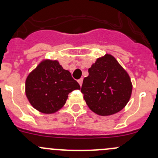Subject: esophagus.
Here are the masks:
<instances>
[{"instance_id": "obj_1", "label": "esophagus", "mask_w": 158, "mask_h": 158, "mask_svg": "<svg viewBox=\"0 0 158 158\" xmlns=\"http://www.w3.org/2000/svg\"><path fill=\"white\" fill-rule=\"evenodd\" d=\"M82 82H83V79H82V78H81V79H79V80H78V82H79V84L80 85V86L82 85Z\"/></svg>"}]
</instances>
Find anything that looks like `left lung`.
<instances>
[{"instance_id": "8db88e82", "label": "left lung", "mask_w": 158, "mask_h": 158, "mask_svg": "<svg viewBox=\"0 0 158 158\" xmlns=\"http://www.w3.org/2000/svg\"><path fill=\"white\" fill-rule=\"evenodd\" d=\"M130 77L112 56L98 58L89 69L81 92L89 109L99 115L121 111L131 95Z\"/></svg>"}]
</instances>
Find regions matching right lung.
<instances>
[{
    "instance_id": "1",
    "label": "right lung",
    "mask_w": 158,
    "mask_h": 158,
    "mask_svg": "<svg viewBox=\"0 0 158 158\" xmlns=\"http://www.w3.org/2000/svg\"><path fill=\"white\" fill-rule=\"evenodd\" d=\"M80 89L68 70L57 61L42 62L26 80V95L30 104L40 112L50 114L61 109L68 95Z\"/></svg>"
}]
</instances>
